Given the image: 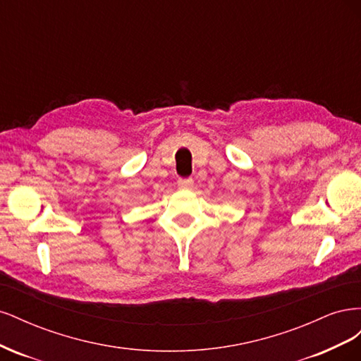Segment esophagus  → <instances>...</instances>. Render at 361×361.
I'll use <instances>...</instances> for the list:
<instances>
[{"label": "esophagus", "mask_w": 361, "mask_h": 361, "mask_svg": "<svg viewBox=\"0 0 361 361\" xmlns=\"http://www.w3.org/2000/svg\"><path fill=\"white\" fill-rule=\"evenodd\" d=\"M178 187H179V190H191L194 187V180L191 178L179 179L178 180Z\"/></svg>", "instance_id": "34e87169"}]
</instances>
